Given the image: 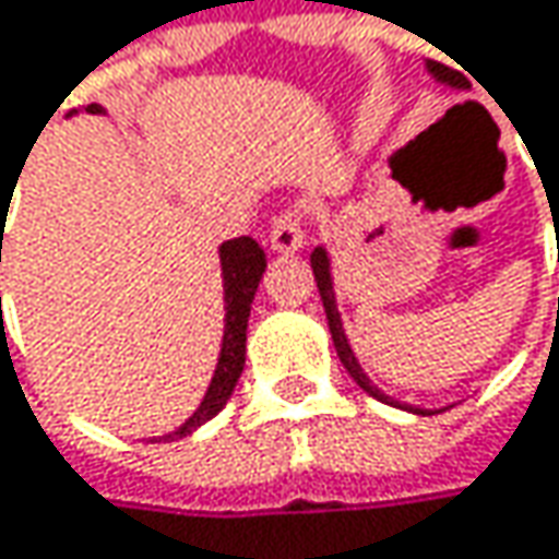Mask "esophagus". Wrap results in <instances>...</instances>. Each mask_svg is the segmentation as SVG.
I'll list each match as a JSON object with an SVG mask.
<instances>
[{
    "mask_svg": "<svg viewBox=\"0 0 559 559\" xmlns=\"http://www.w3.org/2000/svg\"><path fill=\"white\" fill-rule=\"evenodd\" d=\"M304 239H307V233H304V214L300 211H284L269 233V242L275 252H297L304 246Z\"/></svg>",
    "mask_w": 559,
    "mask_h": 559,
    "instance_id": "esophagus-1",
    "label": "esophagus"
}]
</instances>
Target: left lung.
<instances>
[{
  "instance_id": "obj_1",
  "label": "left lung",
  "mask_w": 559,
  "mask_h": 559,
  "mask_svg": "<svg viewBox=\"0 0 559 559\" xmlns=\"http://www.w3.org/2000/svg\"><path fill=\"white\" fill-rule=\"evenodd\" d=\"M429 67V73L438 82H444V85H454V88H467L471 82L461 76L457 70H451V67H444V63H435L429 60L426 63ZM310 265H313V278H317V287H320V297H323V310H326V320H330V332H332V345H335V352H338V361L345 365V371L352 374V381L358 383L365 393H371L374 400H390L386 393H381L374 383L368 381V374L361 371V365L355 361V352H352V345H348V338H345V332H342V320H338V310H335V294H332V275H330V255H326V249L320 246V249H313V255H310ZM413 409V406H409ZM413 413H419V416H431L429 409H413Z\"/></svg>"
}]
</instances>
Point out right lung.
<instances>
[{
  "label": "right lung",
  "mask_w": 559,
  "mask_h": 559,
  "mask_svg": "<svg viewBox=\"0 0 559 559\" xmlns=\"http://www.w3.org/2000/svg\"><path fill=\"white\" fill-rule=\"evenodd\" d=\"M88 111H102L98 105H88ZM0 259H2V236H0ZM221 269H224V304H227V326H224V348L217 358V371L211 378V386L201 400V406L194 409V416L178 426L176 431L163 435V438H185L198 426H204L207 419H214L224 406H227L229 393L242 374L246 365V326H249V307L255 297V287L265 272V252L252 236H239L227 239L221 246Z\"/></svg>",
  "instance_id": "1"
}]
</instances>
